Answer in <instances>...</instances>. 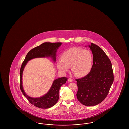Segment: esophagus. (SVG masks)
<instances>
[{
    "mask_svg": "<svg viewBox=\"0 0 129 129\" xmlns=\"http://www.w3.org/2000/svg\"><path fill=\"white\" fill-rule=\"evenodd\" d=\"M68 81H69V82H72V81H73V79H71V78H69V79H68Z\"/></svg>",
    "mask_w": 129,
    "mask_h": 129,
    "instance_id": "34e87169",
    "label": "esophagus"
}]
</instances>
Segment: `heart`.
Instances as JSON below:
<instances>
[{"label": "heart", "mask_w": 129, "mask_h": 129, "mask_svg": "<svg viewBox=\"0 0 129 129\" xmlns=\"http://www.w3.org/2000/svg\"><path fill=\"white\" fill-rule=\"evenodd\" d=\"M93 56L90 51L80 48L73 47L63 52L61 59L57 61L59 71L65 73L70 67L73 73L78 77H83L91 70Z\"/></svg>", "instance_id": "1"}]
</instances>
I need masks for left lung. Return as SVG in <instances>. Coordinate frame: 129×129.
I'll return each mask as SVG.
<instances>
[{
    "label": "left lung",
    "instance_id": "1",
    "mask_svg": "<svg viewBox=\"0 0 129 129\" xmlns=\"http://www.w3.org/2000/svg\"><path fill=\"white\" fill-rule=\"evenodd\" d=\"M88 47L92 52L93 64L88 74L76 79L77 97L83 105L94 106L107 96L113 83V71L110 59L100 47L93 43Z\"/></svg>",
    "mask_w": 129,
    "mask_h": 129
}]
</instances>
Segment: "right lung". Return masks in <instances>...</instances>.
Returning a JSON list of instances; mask_svg holds the SVG:
<instances>
[{
	"label": "right lung",
	"instance_id": "obj_1",
	"mask_svg": "<svg viewBox=\"0 0 129 129\" xmlns=\"http://www.w3.org/2000/svg\"><path fill=\"white\" fill-rule=\"evenodd\" d=\"M62 43H44L40 46L35 47L28 52L20 70V89L23 95L33 105L40 108L47 109L54 106L59 100V92L60 86L66 83L68 78L62 77L55 79L51 86L46 94L40 98H34L28 96L23 90V72L28 61L31 59L38 58L50 57L55 62L56 52Z\"/></svg>",
	"mask_w": 129,
	"mask_h": 129
}]
</instances>
